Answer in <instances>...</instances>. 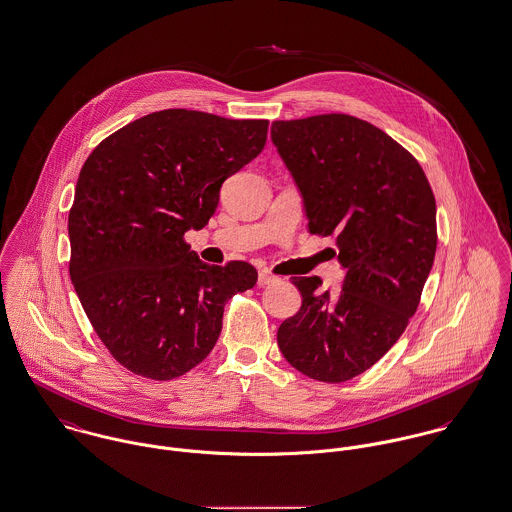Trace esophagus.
<instances>
[{"label":"esophagus","instance_id":"obj_1","mask_svg":"<svg viewBox=\"0 0 512 512\" xmlns=\"http://www.w3.org/2000/svg\"><path fill=\"white\" fill-rule=\"evenodd\" d=\"M274 281H278V278L272 276V274L266 272V270H262V272L258 274V283H260V285H270V283H274Z\"/></svg>","mask_w":512,"mask_h":512}]
</instances>
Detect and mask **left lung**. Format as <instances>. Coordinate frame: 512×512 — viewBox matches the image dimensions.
Returning a JSON list of instances; mask_svg holds the SVG:
<instances>
[{"label": "left lung", "mask_w": 512, "mask_h": 512, "mask_svg": "<svg viewBox=\"0 0 512 512\" xmlns=\"http://www.w3.org/2000/svg\"><path fill=\"white\" fill-rule=\"evenodd\" d=\"M272 140L301 189L309 233L336 236L340 291L293 278L301 309L278 328L285 360L342 383L372 368L417 313L436 254V201L417 158L344 113L274 121Z\"/></svg>", "instance_id": "obj_1"}]
</instances>
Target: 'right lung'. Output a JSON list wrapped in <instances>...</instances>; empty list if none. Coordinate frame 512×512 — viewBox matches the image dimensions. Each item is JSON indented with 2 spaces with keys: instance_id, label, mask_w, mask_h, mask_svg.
<instances>
[{
  "instance_id": "right-lung-1",
  "label": "right lung",
  "mask_w": 512,
  "mask_h": 512,
  "mask_svg": "<svg viewBox=\"0 0 512 512\" xmlns=\"http://www.w3.org/2000/svg\"><path fill=\"white\" fill-rule=\"evenodd\" d=\"M266 119L164 109L101 140L68 215L70 278L95 334L129 372L168 381L203 362L227 301L256 285L252 264L209 266L184 240L203 229L223 182L254 160Z\"/></svg>"
}]
</instances>
